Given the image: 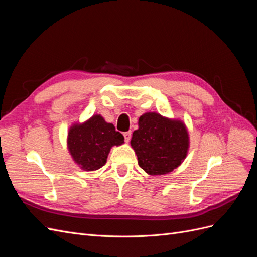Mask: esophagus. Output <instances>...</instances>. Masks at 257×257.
<instances>
[{"instance_id":"obj_1","label":"esophagus","mask_w":257,"mask_h":257,"mask_svg":"<svg viewBox=\"0 0 257 257\" xmlns=\"http://www.w3.org/2000/svg\"><path fill=\"white\" fill-rule=\"evenodd\" d=\"M123 136H124V139H125V142L128 143L131 141V137H132V132L131 131L125 132V133L123 134Z\"/></svg>"}]
</instances>
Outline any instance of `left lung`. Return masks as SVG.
Listing matches in <instances>:
<instances>
[{"label": "left lung", "mask_w": 257, "mask_h": 257, "mask_svg": "<svg viewBox=\"0 0 257 257\" xmlns=\"http://www.w3.org/2000/svg\"><path fill=\"white\" fill-rule=\"evenodd\" d=\"M138 126L131 146L138 165L147 174L165 175L181 164L189 149V134L183 122L147 112L139 118Z\"/></svg>", "instance_id": "left-lung-1"}]
</instances>
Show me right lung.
I'll list each match as a JSON object with an SVG mask.
<instances>
[{
	"instance_id": "add662e5",
	"label": "right lung",
	"mask_w": 257,
	"mask_h": 257,
	"mask_svg": "<svg viewBox=\"0 0 257 257\" xmlns=\"http://www.w3.org/2000/svg\"><path fill=\"white\" fill-rule=\"evenodd\" d=\"M123 143V135L100 114L93 115L82 124H74L67 137L68 150L73 160L88 172L104 166L110 148Z\"/></svg>"
}]
</instances>
